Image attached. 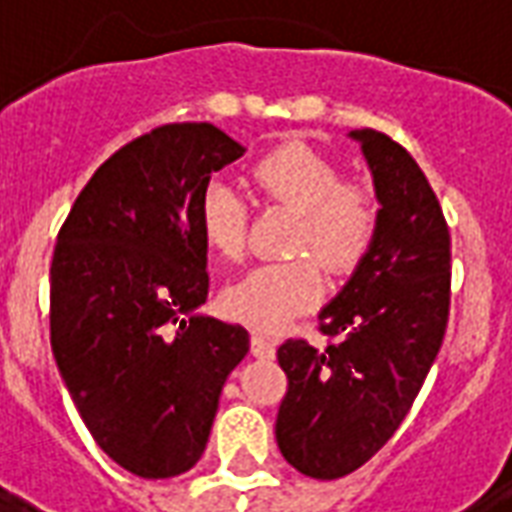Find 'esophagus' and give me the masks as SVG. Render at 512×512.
I'll list each match as a JSON object with an SVG mask.
<instances>
[{
	"mask_svg": "<svg viewBox=\"0 0 512 512\" xmlns=\"http://www.w3.org/2000/svg\"><path fill=\"white\" fill-rule=\"evenodd\" d=\"M252 354L260 356V359H274V354H277V348H274V343L268 340L266 334L252 332Z\"/></svg>",
	"mask_w": 512,
	"mask_h": 512,
	"instance_id": "1",
	"label": "esophagus"
}]
</instances>
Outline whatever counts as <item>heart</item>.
<instances>
[{
  "label": "heart",
  "mask_w": 512,
  "mask_h": 512,
  "mask_svg": "<svg viewBox=\"0 0 512 512\" xmlns=\"http://www.w3.org/2000/svg\"><path fill=\"white\" fill-rule=\"evenodd\" d=\"M260 197L296 213L288 255L293 260L252 268L222 293L224 312L260 332H277L296 315L312 310L323 293V271L348 277L376 244L384 202L376 183L345 178L334 158L301 142H288L252 167ZM200 230L205 244L227 260L246 249V205L235 186L213 180L202 191Z\"/></svg>",
  "instance_id": "1"
}]
</instances>
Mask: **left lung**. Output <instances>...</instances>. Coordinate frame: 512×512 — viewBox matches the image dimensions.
Returning <instances> with one entry per match:
<instances>
[{
  "mask_svg": "<svg viewBox=\"0 0 512 512\" xmlns=\"http://www.w3.org/2000/svg\"><path fill=\"white\" fill-rule=\"evenodd\" d=\"M384 202L381 230L343 293L323 307L318 332L279 345L288 392L277 444L285 461L315 480L356 472L395 436L414 406L450 321V227L436 191L406 147L359 128Z\"/></svg>",
  "mask_w": 512,
  "mask_h": 512,
  "instance_id": "8db88e82",
  "label": "left lung"
}]
</instances>
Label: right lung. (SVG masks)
I'll return each instance as SVG.
<instances>
[{
    "label": "right lung",
    "instance_id": "right-lung-1",
    "mask_svg": "<svg viewBox=\"0 0 512 512\" xmlns=\"http://www.w3.org/2000/svg\"><path fill=\"white\" fill-rule=\"evenodd\" d=\"M241 156L211 123L153 128L95 169L57 235L51 351L98 447L145 480L200 461L249 351L244 326L191 315L208 299L202 191Z\"/></svg>",
    "mask_w": 512,
    "mask_h": 512
}]
</instances>
